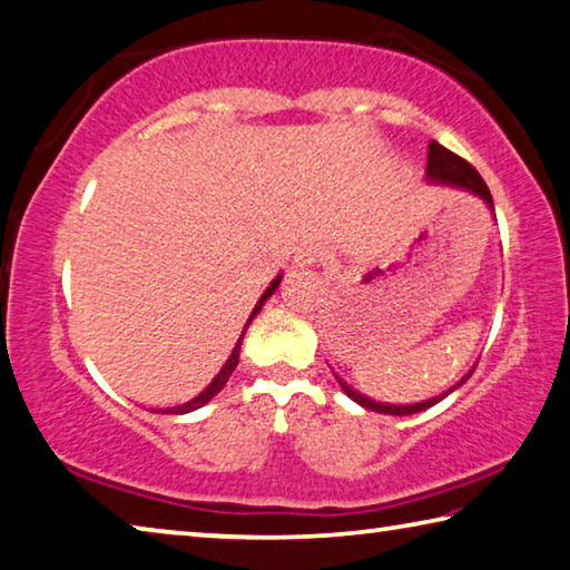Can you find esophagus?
<instances>
[{
  "label": "esophagus",
  "instance_id": "obj_1",
  "mask_svg": "<svg viewBox=\"0 0 570 570\" xmlns=\"http://www.w3.org/2000/svg\"><path fill=\"white\" fill-rule=\"evenodd\" d=\"M321 259H323V255L317 253L315 247H305L303 253L297 255V265H301V267H313L315 263H321Z\"/></svg>",
  "mask_w": 570,
  "mask_h": 570
}]
</instances>
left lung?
Returning <instances> with one entry per match:
<instances>
[{
    "label": "left lung",
    "mask_w": 570,
    "mask_h": 570,
    "mask_svg": "<svg viewBox=\"0 0 570 570\" xmlns=\"http://www.w3.org/2000/svg\"><path fill=\"white\" fill-rule=\"evenodd\" d=\"M425 179L428 183L433 185H445V187H458L463 189V193H471L475 197H481L483 203L488 205V209H491L493 217H495V207H493V197H491V189H488V185L483 183V177L475 173V167H471L465 163L463 157H458L455 153H451V149H445L443 145H438L435 139L431 145H428V167H425ZM475 367H471L461 381H458L453 387H448L445 393L431 397V401H423V403H413V405H387V403H375L371 401V397L361 395L357 391H353L351 385H345L341 377H337V383H341V387L345 391V395L351 397V401H355L357 405L367 407V411H375V413H383V415H413V413H421L425 411V407H431L435 403H441L443 397L451 395L453 391H458L468 377L473 375Z\"/></svg>",
    "instance_id": "8db88e82"
}]
</instances>
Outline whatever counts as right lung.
I'll use <instances>...</instances> for the list:
<instances>
[{
  "label": "right lung",
  "mask_w": 570,
  "mask_h": 570,
  "mask_svg": "<svg viewBox=\"0 0 570 570\" xmlns=\"http://www.w3.org/2000/svg\"><path fill=\"white\" fill-rule=\"evenodd\" d=\"M279 279H283V275H277L273 283L267 285V291L259 295V301L255 303V307H253V313H249V317H247V323H245V327H243V335L237 337V343H235V347H233V353H229V357L225 361V365L219 367V373L213 377V381H209V385L205 387L203 393L199 395H195L193 401H187V403H183V405H175V407H165L163 413H175V415H185V413H193V411H197V407H203L205 403H209L213 401V397L223 391L225 387V383L229 381V375H233V371L237 367V363H239V345H243V337H245V331H247V325L253 323V317L263 311V305L269 301V297H273V293L277 291L279 287Z\"/></svg>",
  "instance_id": "right-lung-1"
}]
</instances>
